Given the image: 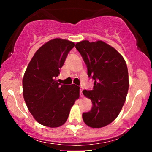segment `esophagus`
I'll use <instances>...</instances> for the list:
<instances>
[{"label":"esophagus","mask_w":152,"mask_h":152,"mask_svg":"<svg viewBox=\"0 0 152 152\" xmlns=\"http://www.w3.org/2000/svg\"><path fill=\"white\" fill-rule=\"evenodd\" d=\"M82 91H83V87L81 86V88H80V95H81V97H83V93H82Z\"/></svg>","instance_id":"34e87169"}]
</instances>
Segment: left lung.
I'll return each mask as SVG.
<instances>
[{"mask_svg": "<svg viewBox=\"0 0 152 152\" xmlns=\"http://www.w3.org/2000/svg\"><path fill=\"white\" fill-rule=\"evenodd\" d=\"M75 47L94 81L93 89L83 91L92 102L91 111L82 114L83 121L92 128L104 127L117 117L126 100L129 86L126 64L117 50L102 41H82Z\"/></svg>", "mask_w": 152, "mask_h": 152, "instance_id": "left-lung-1", "label": "left lung"}]
</instances>
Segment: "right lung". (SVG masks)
Instances as JSON below:
<instances>
[{
    "label": "right lung",
    "mask_w": 152,
    "mask_h": 152,
    "mask_svg": "<svg viewBox=\"0 0 152 152\" xmlns=\"http://www.w3.org/2000/svg\"><path fill=\"white\" fill-rule=\"evenodd\" d=\"M74 46L67 40H50L36 52L26 69L23 78L24 100L35 119L43 126L54 128L64 124L79 98V86L56 81Z\"/></svg>",
    "instance_id": "right-lung-1"
}]
</instances>
